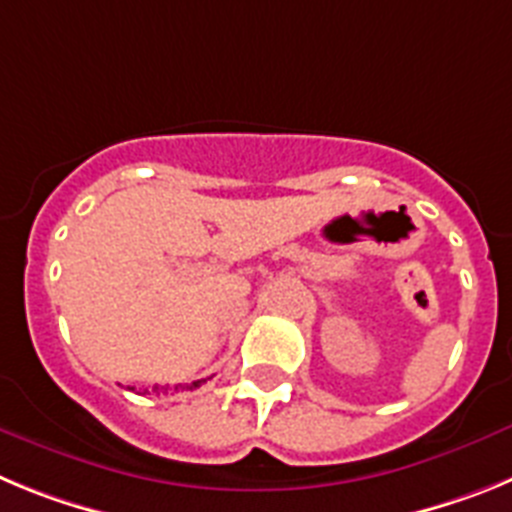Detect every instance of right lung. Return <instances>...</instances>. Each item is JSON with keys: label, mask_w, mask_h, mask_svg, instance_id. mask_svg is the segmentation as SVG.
<instances>
[{"label": "right lung", "mask_w": 512, "mask_h": 512, "mask_svg": "<svg viewBox=\"0 0 512 512\" xmlns=\"http://www.w3.org/2000/svg\"><path fill=\"white\" fill-rule=\"evenodd\" d=\"M202 382H205V379H200V382H192V387H200Z\"/></svg>", "instance_id": "1"}]
</instances>
